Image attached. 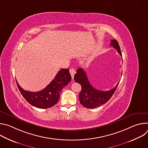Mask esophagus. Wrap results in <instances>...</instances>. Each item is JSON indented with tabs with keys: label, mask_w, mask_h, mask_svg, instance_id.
<instances>
[{
	"label": "esophagus",
	"mask_w": 148,
	"mask_h": 148,
	"mask_svg": "<svg viewBox=\"0 0 148 148\" xmlns=\"http://www.w3.org/2000/svg\"><path fill=\"white\" fill-rule=\"evenodd\" d=\"M70 74L71 75V77H72V79L74 78V74H75V70L73 69V68H71L70 69Z\"/></svg>",
	"instance_id": "34e87169"
}]
</instances>
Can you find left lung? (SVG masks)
<instances>
[{
	"label": "left lung",
	"mask_w": 148,
	"mask_h": 148,
	"mask_svg": "<svg viewBox=\"0 0 148 148\" xmlns=\"http://www.w3.org/2000/svg\"><path fill=\"white\" fill-rule=\"evenodd\" d=\"M111 46L115 48L122 56L120 47L116 40H112ZM74 79L81 86V91L79 95L80 103L87 108H94L106 103L110 100L115 92L119 82L115 88L109 91H99L94 88L89 82L86 72L82 69H78Z\"/></svg>",
	"instance_id": "1"
}]
</instances>
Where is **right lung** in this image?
Returning <instances> with one entry per match:
<instances>
[{
    "instance_id": "add662e5",
    "label": "right lung",
    "mask_w": 148,
    "mask_h": 148,
    "mask_svg": "<svg viewBox=\"0 0 148 148\" xmlns=\"http://www.w3.org/2000/svg\"><path fill=\"white\" fill-rule=\"evenodd\" d=\"M71 79L69 70L62 69L45 88L38 92L25 91L20 87L17 81L16 83L20 93L30 104L38 108L45 109L50 108L57 103L61 90Z\"/></svg>"
}]
</instances>
